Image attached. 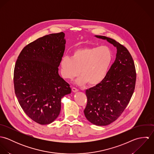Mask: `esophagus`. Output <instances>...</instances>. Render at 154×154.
<instances>
[{"instance_id":"1","label":"esophagus","mask_w":154,"mask_h":154,"mask_svg":"<svg viewBox=\"0 0 154 154\" xmlns=\"http://www.w3.org/2000/svg\"><path fill=\"white\" fill-rule=\"evenodd\" d=\"M72 91L73 92H76L78 91V89L77 88H75V87H73V88H72Z\"/></svg>"}]
</instances>
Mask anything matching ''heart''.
Returning a JSON list of instances; mask_svg holds the SVG:
<instances>
[{
    "label": "heart",
    "instance_id": "1",
    "mask_svg": "<svg viewBox=\"0 0 154 154\" xmlns=\"http://www.w3.org/2000/svg\"><path fill=\"white\" fill-rule=\"evenodd\" d=\"M113 60L112 51L109 47H87L76 49L72 56H65L60 62L61 73L66 79H72L80 73L76 80L79 85L88 83L95 86L106 77Z\"/></svg>",
    "mask_w": 154,
    "mask_h": 154
}]
</instances>
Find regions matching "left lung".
Returning <instances> with one entry per match:
<instances>
[{"mask_svg": "<svg viewBox=\"0 0 154 154\" xmlns=\"http://www.w3.org/2000/svg\"><path fill=\"white\" fill-rule=\"evenodd\" d=\"M95 37L117 48L116 58L103 81L86 90L87 104L84 112L91 123L106 126L116 120L129 104L135 88L136 73L132 56L124 45L106 36Z\"/></svg>", "mask_w": 154, "mask_h": 154, "instance_id": "8db88e82", "label": "left lung"}]
</instances>
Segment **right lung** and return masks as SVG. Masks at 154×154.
<instances>
[{
	"instance_id": "add662e5",
	"label": "right lung",
	"mask_w": 154,
	"mask_h": 154,
	"mask_svg": "<svg viewBox=\"0 0 154 154\" xmlns=\"http://www.w3.org/2000/svg\"><path fill=\"white\" fill-rule=\"evenodd\" d=\"M63 32L51 34L26 45L14 72L15 95L25 114L40 125L52 123L59 115L61 99L71 92L58 73L65 49Z\"/></svg>"
}]
</instances>
